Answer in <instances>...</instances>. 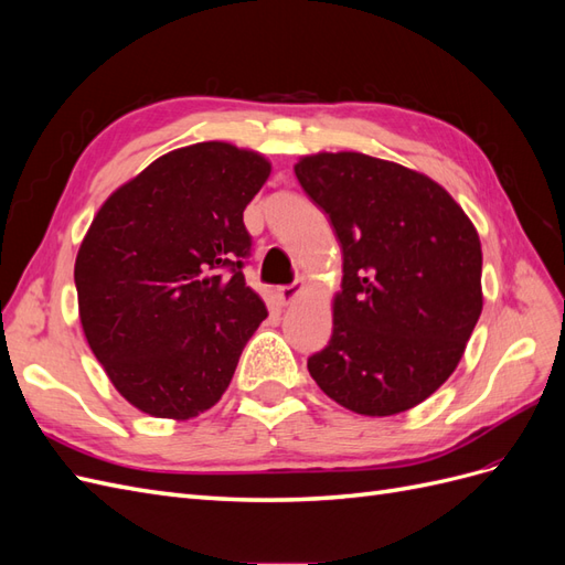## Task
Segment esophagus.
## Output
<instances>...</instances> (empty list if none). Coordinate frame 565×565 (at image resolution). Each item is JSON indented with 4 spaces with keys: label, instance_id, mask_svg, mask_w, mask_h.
Here are the masks:
<instances>
[{
    "label": "esophagus",
    "instance_id": "obj_1",
    "mask_svg": "<svg viewBox=\"0 0 565 565\" xmlns=\"http://www.w3.org/2000/svg\"><path fill=\"white\" fill-rule=\"evenodd\" d=\"M301 285L299 282H295V285H282V287H278L276 289V299H278V303L280 306H289L292 301H297V297L301 295Z\"/></svg>",
    "mask_w": 565,
    "mask_h": 565
}]
</instances>
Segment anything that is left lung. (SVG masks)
<instances>
[{
    "label": "left lung",
    "instance_id": "left-lung-1",
    "mask_svg": "<svg viewBox=\"0 0 565 565\" xmlns=\"http://www.w3.org/2000/svg\"><path fill=\"white\" fill-rule=\"evenodd\" d=\"M295 174L344 256L328 347L309 372L367 417L419 405L455 372L483 309L481 241L446 188L363 152H318Z\"/></svg>",
    "mask_w": 565,
    "mask_h": 565
}]
</instances>
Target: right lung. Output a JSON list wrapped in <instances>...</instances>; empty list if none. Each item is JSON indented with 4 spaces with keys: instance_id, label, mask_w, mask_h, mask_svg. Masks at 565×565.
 <instances>
[{
    "instance_id": "1",
    "label": "right lung",
    "mask_w": 565,
    "mask_h": 565,
    "mask_svg": "<svg viewBox=\"0 0 565 565\" xmlns=\"http://www.w3.org/2000/svg\"><path fill=\"white\" fill-rule=\"evenodd\" d=\"M268 174L259 152L195 143L148 164L94 216L75 262L82 330L141 413L210 409L268 316L243 276V212Z\"/></svg>"
}]
</instances>
